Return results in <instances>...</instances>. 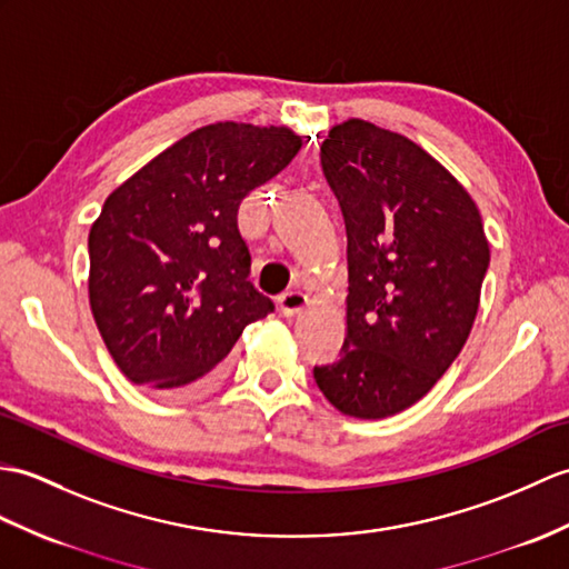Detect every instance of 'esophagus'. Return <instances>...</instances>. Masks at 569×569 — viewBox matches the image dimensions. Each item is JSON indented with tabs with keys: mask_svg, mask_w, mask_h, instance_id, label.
<instances>
[{
	"mask_svg": "<svg viewBox=\"0 0 569 569\" xmlns=\"http://www.w3.org/2000/svg\"><path fill=\"white\" fill-rule=\"evenodd\" d=\"M306 306H308V296L300 293V290H286V293L279 296V312L283 317H293L306 310Z\"/></svg>",
	"mask_w": 569,
	"mask_h": 569,
	"instance_id": "esophagus-1",
	"label": "esophagus"
}]
</instances>
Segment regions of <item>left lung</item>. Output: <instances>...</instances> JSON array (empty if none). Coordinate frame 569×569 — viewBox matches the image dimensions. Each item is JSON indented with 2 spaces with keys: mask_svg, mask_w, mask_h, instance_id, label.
<instances>
[{
  "mask_svg": "<svg viewBox=\"0 0 569 569\" xmlns=\"http://www.w3.org/2000/svg\"><path fill=\"white\" fill-rule=\"evenodd\" d=\"M325 177L347 224V335L315 382L341 415L412 407L466 347L490 242L478 203L409 138L363 118L329 128Z\"/></svg>",
  "mask_w": 569,
  "mask_h": 569,
  "instance_id": "8db88e82",
  "label": "left lung"
}]
</instances>
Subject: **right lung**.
<instances>
[{"mask_svg":"<svg viewBox=\"0 0 569 569\" xmlns=\"http://www.w3.org/2000/svg\"><path fill=\"white\" fill-rule=\"evenodd\" d=\"M300 148L288 126L210 123L106 198L89 230V306L128 380L203 388L242 329L273 310L247 279L237 208Z\"/></svg>","mask_w":569,"mask_h":569,"instance_id":"1","label":"right lung"}]
</instances>
